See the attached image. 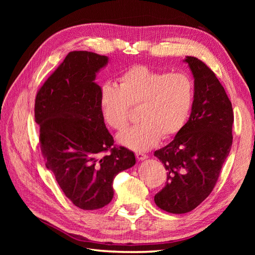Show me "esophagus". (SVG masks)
I'll return each mask as SVG.
<instances>
[{
    "label": "esophagus",
    "mask_w": 255,
    "mask_h": 255,
    "mask_svg": "<svg viewBox=\"0 0 255 255\" xmlns=\"http://www.w3.org/2000/svg\"><path fill=\"white\" fill-rule=\"evenodd\" d=\"M136 157L138 160H143V159H146L148 158V155L146 154H143V153H136Z\"/></svg>",
    "instance_id": "esophagus-1"
}]
</instances>
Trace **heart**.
I'll return each instance as SVG.
<instances>
[{"label": "heart", "mask_w": 255, "mask_h": 255, "mask_svg": "<svg viewBox=\"0 0 255 255\" xmlns=\"http://www.w3.org/2000/svg\"><path fill=\"white\" fill-rule=\"evenodd\" d=\"M194 99V82L188 74L134 65L121 73L119 86L110 82L101 85L99 104L104 122L118 132L128 126L130 107H138L140 122L120 134L118 140L129 149L145 151L160 137L169 139L181 132Z\"/></svg>", "instance_id": "heart-1"}]
</instances>
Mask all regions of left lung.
Wrapping results in <instances>:
<instances>
[{"label":"left lung","mask_w":255,"mask_h":255,"mask_svg":"<svg viewBox=\"0 0 255 255\" xmlns=\"http://www.w3.org/2000/svg\"><path fill=\"white\" fill-rule=\"evenodd\" d=\"M184 61L195 78L190 117L170 143L154 152L167 171L154 201L171 214L188 213L210 196L233 142L234 115L225 88L202 60Z\"/></svg>","instance_id":"1"}]
</instances>
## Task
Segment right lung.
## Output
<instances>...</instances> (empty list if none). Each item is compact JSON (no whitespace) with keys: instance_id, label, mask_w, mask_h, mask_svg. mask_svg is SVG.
Listing matches in <instances>:
<instances>
[{"instance_id":"add662e5","label":"right lung","mask_w":255,"mask_h":255,"mask_svg":"<svg viewBox=\"0 0 255 255\" xmlns=\"http://www.w3.org/2000/svg\"><path fill=\"white\" fill-rule=\"evenodd\" d=\"M107 61L92 52H70L35 100L45 167L66 197L86 211L109 204L115 176L136 163L132 151L114 145L100 110L95 79Z\"/></svg>"}]
</instances>
